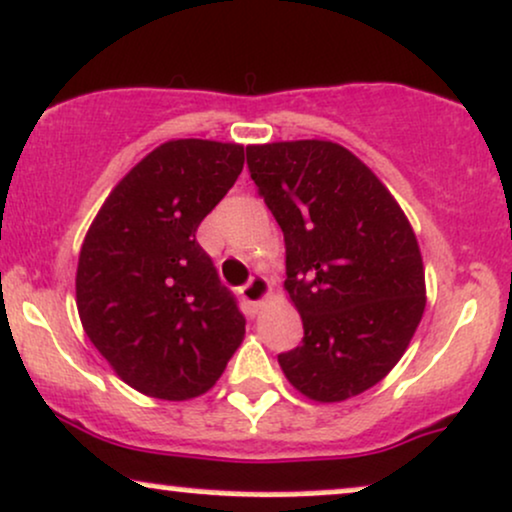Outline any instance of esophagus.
<instances>
[{
    "label": "esophagus",
    "mask_w": 512,
    "mask_h": 512,
    "mask_svg": "<svg viewBox=\"0 0 512 512\" xmlns=\"http://www.w3.org/2000/svg\"><path fill=\"white\" fill-rule=\"evenodd\" d=\"M268 294H270V282L263 278V275H256V278H251L242 287V299L251 306V309H258V306L266 302Z\"/></svg>",
    "instance_id": "obj_1"
}]
</instances>
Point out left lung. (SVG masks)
I'll return each instance as SVG.
<instances>
[{"instance_id":"left-lung-1","label":"left lung","mask_w":512,"mask_h":512,"mask_svg":"<svg viewBox=\"0 0 512 512\" xmlns=\"http://www.w3.org/2000/svg\"><path fill=\"white\" fill-rule=\"evenodd\" d=\"M285 234V292L304 340L280 354L304 398L342 402L390 374L424 316V263L405 210L352 150L321 138L246 146Z\"/></svg>"}]
</instances>
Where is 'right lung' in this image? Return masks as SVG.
I'll return each instance as SVG.
<instances>
[{
    "label": "right lung",
    "mask_w": 512,
    "mask_h": 512,
    "mask_svg": "<svg viewBox=\"0 0 512 512\" xmlns=\"http://www.w3.org/2000/svg\"><path fill=\"white\" fill-rule=\"evenodd\" d=\"M244 167L242 143L172 138L119 179L76 268L81 326L126 386L191 400L215 386L244 316L196 230Z\"/></svg>",
    "instance_id": "add662e5"
}]
</instances>
